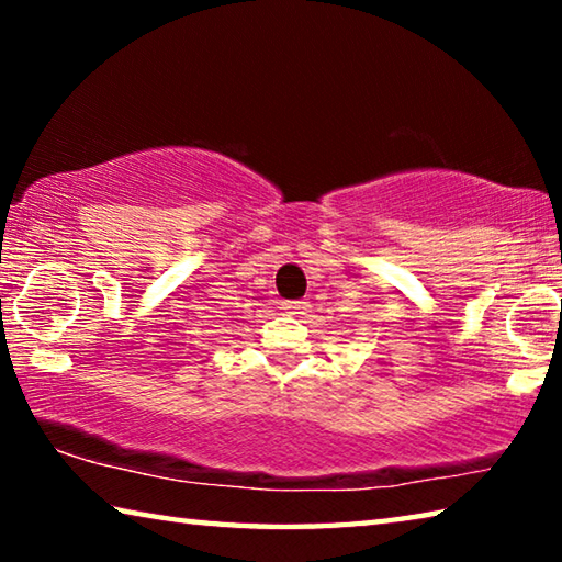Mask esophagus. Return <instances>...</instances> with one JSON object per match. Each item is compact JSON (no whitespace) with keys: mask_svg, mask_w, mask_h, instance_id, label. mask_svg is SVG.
I'll return each mask as SVG.
<instances>
[{"mask_svg":"<svg viewBox=\"0 0 562 562\" xmlns=\"http://www.w3.org/2000/svg\"><path fill=\"white\" fill-rule=\"evenodd\" d=\"M282 310L290 312V315H304V310H307V302L288 300V302H282Z\"/></svg>","mask_w":562,"mask_h":562,"instance_id":"esophagus-1","label":"esophagus"}]
</instances>
